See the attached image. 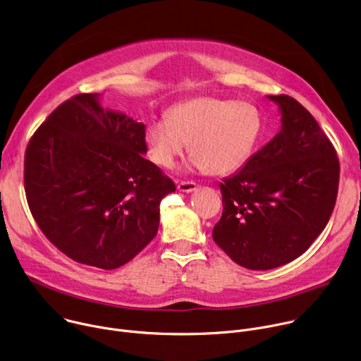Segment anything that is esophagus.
I'll list each match as a JSON object with an SVG mask.
<instances>
[{
  "label": "esophagus",
  "instance_id": "esophagus-1",
  "mask_svg": "<svg viewBox=\"0 0 361 361\" xmlns=\"http://www.w3.org/2000/svg\"><path fill=\"white\" fill-rule=\"evenodd\" d=\"M177 188L181 192H191V191H194L197 188V184L194 181H180L177 184Z\"/></svg>",
  "mask_w": 361,
  "mask_h": 361
}]
</instances>
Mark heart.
Wrapping results in <instances>:
<instances>
[{
    "mask_svg": "<svg viewBox=\"0 0 361 361\" xmlns=\"http://www.w3.org/2000/svg\"><path fill=\"white\" fill-rule=\"evenodd\" d=\"M260 130L262 118L255 107L202 97L174 106L166 121L149 123L145 142L149 159L163 169H171L190 142L195 169L227 174L247 161Z\"/></svg>",
    "mask_w": 361,
    "mask_h": 361,
    "instance_id": "1",
    "label": "heart"
}]
</instances>
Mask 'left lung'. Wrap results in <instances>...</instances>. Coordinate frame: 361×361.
Returning <instances> with one entry per match:
<instances>
[{"label":"left lung","instance_id":"1","mask_svg":"<svg viewBox=\"0 0 361 361\" xmlns=\"http://www.w3.org/2000/svg\"><path fill=\"white\" fill-rule=\"evenodd\" d=\"M281 130L220 183L223 214L213 240L241 267L270 270L301 255L334 210L340 163L314 117L290 95H269Z\"/></svg>","mask_w":361,"mask_h":361}]
</instances>
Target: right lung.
I'll list each match as a JSON object with an SVG mask.
<instances>
[{
    "label": "right lung",
    "mask_w": 361,
    "mask_h": 361,
    "mask_svg": "<svg viewBox=\"0 0 361 361\" xmlns=\"http://www.w3.org/2000/svg\"><path fill=\"white\" fill-rule=\"evenodd\" d=\"M145 126L104 110L98 94L64 101L31 137L24 159L30 212L71 260L114 270L154 238L176 184L144 159Z\"/></svg>",
    "instance_id": "right-lung-1"
}]
</instances>
